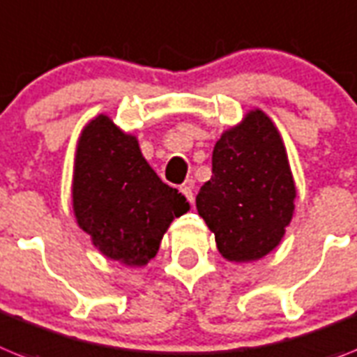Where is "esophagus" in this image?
I'll use <instances>...</instances> for the list:
<instances>
[{"mask_svg":"<svg viewBox=\"0 0 357 357\" xmlns=\"http://www.w3.org/2000/svg\"><path fill=\"white\" fill-rule=\"evenodd\" d=\"M181 193L188 199V202H193V200H195V195H193V182H184V184L181 185Z\"/></svg>","mask_w":357,"mask_h":357,"instance_id":"obj_1","label":"esophagus"}]
</instances>
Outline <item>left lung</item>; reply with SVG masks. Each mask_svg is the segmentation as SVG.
<instances>
[{"label":"left lung","instance_id":"8db88e82","mask_svg":"<svg viewBox=\"0 0 357 357\" xmlns=\"http://www.w3.org/2000/svg\"><path fill=\"white\" fill-rule=\"evenodd\" d=\"M294 199L296 185L278 129L263 111H252L215 144L211 178L200 188L197 210L222 257L248 263L281 243Z\"/></svg>","mask_w":357,"mask_h":357}]
</instances>
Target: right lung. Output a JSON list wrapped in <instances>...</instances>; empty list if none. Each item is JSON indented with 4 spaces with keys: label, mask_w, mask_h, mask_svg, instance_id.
I'll list each match as a JSON object with an SVG mask.
<instances>
[{
    "label": "right lung",
    "mask_w": 357,
    "mask_h": 357,
    "mask_svg": "<svg viewBox=\"0 0 357 357\" xmlns=\"http://www.w3.org/2000/svg\"><path fill=\"white\" fill-rule=\"evenodd\" d=\"M73 206L94 246L128 266L149 263L169 222L190 210L184 195L149 167L137 138L123 135L105 114L79 137Z\"/></svg>",
    "instance_id": "1"
}]
</instances>
